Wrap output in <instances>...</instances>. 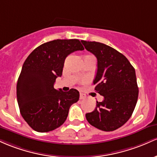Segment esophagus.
I'll return each mask as SVG.
<instances>
[{"label": "esophagus", "instance_id": "1", "mask_svg": "<svg viewBox=\"0 0 157 157\" xmlns=\"http://www.w3.org/2000/svg\"><path fill=\"white\" fill-rule=\"evenodd\" d=\"M86 98V96H84V95H82V94H80V97H79V98H80L81 100L82 99H84V98Z\"/></svg>", "mask_w": 157, "mask_h": 157}]
</instances>
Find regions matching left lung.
I'll list each match as a JSON object with an SVG mask.
<instances>
[{"label":"left lung","instance_id":"obj_1","mask_svg":"<svg viewBox=\"0 0 157 157\" xmlns=\"http://www.w3.org/2000/svg\"><path fill=\"white\" fill-rule=\"evenodd\" d=\"M97 59L95 90L104 96L93 112L86 113L88 122L104 131H113L125 124L138 99L139 88L133 67L124 55L105 44L82 40Z\"/></svg>","mask_w":157,"mask_h":157}]
</instances>
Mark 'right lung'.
<instances>
[{
  "instance_id": "1",
  "label": "right lung",
  "mask_w": 157,
  "mask_h": 157,
  "mask_svg": "<svg viewBox=\"0 0 157 157\" xmlns=\"http://www.w3.org/2000/svg\"><path fill=\"white\" fill-rule=\"evenodd\" d=\"M84 50L78 39H57L40 45L23 64L17 83V99L22 117L34 131L45 133L64 124L79 92L54 88L62 75L65 59Z\"/></svg>"
}]
</instances>
